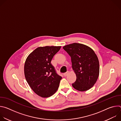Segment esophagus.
I'll list each match as a JSON object with an SVG mask.
<instances>
[{
	"label": "esophagus",
	"mask_w": 121,
	"mask_h": 121,
	"mask_svg": "<svg viewBox=\"0 0 121 121\" xmlns=\"http://www.w3.org/2000/svg\"><path fill=\"white\" fill-rule=\"evenodd\" d=\"M68 73H69V72H68V71H67V72H66L64 74V76L65 77H66V76L68 74Z\"/></svg>",
	"instance_id": "esophagus-1"
}]
</instances>
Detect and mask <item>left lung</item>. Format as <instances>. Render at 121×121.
<instances>
[{
  "label": "left lung",
  "mask_w": 121,
  "mask_h": 121,
  "mask_svg": "<svg viewBox=\"0 0 121 121\" xmlns=\"http://www.w3.org/2000/svg\"><path fill=\"white\" fill-rule=\"evenodd\" d=\"M63 49L71 57L77 79L72 84L76 90L84 91L92 88L99 75V65L97 55L89 46L78 43L66 45Z\"/></svg>",
  "instance_id": "1"
}]
</instances>
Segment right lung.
<instances>
[{
    "mask_svg": "<svg viewBox=\"0 0 121 121\" xmlns=\"http://www.w3.org/2000/svg\"><path fill=\"white\" fill-rule=\"evenodd\" d=\"M61 46L39 47L27 57L24 65V75L33 91L47 98L58 89L62 77L56 73L51 60Z\"/></svg>",
    "mask_w": 121,
    "mask_h": 121,
    "instance_id": "obj_1",
    "label": "right lung"
}]
</instances>
